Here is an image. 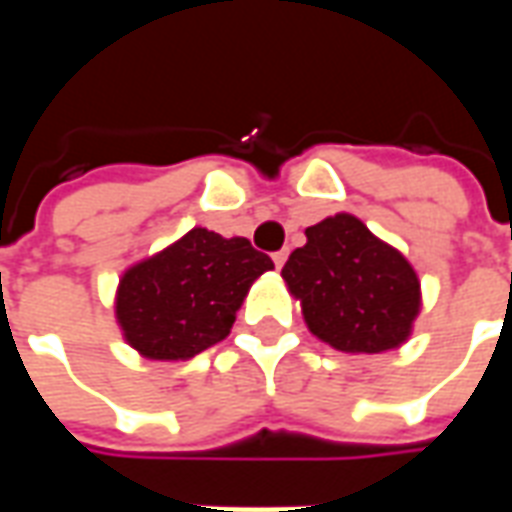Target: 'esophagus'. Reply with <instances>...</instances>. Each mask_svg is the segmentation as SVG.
Wrapping results in <instances>:
<instances>
[{"mask_svg": "<svg viewBox=\"0 0 512 512\" xmlns=\"http://www.w3.org/2000/svg\"><path fill=\"white\" fill-rule=\"evenodd\" d=\"M285 260H288V249H279V252H274V266L282 268L285 266Z\"/></svg>", "mask_w": 512, "mask_h": 512, "instance_id": "obj_1", "label": "esophagus"}]
</instances>
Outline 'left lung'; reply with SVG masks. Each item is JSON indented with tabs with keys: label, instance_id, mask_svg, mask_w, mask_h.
<instances>
[{
	"label": "left lung",
	"instance_id": "1",
	"mask_svg": "<svg viewBox=\"0 0 512 512\" xmlns=\"http://www.w3.org/2000/svg\"><path fill=\"white\" fill-rule=\"evenodd\" d=\"M310 332L345 354H381L408 340L419 279L406 257L351 213L307 227L282 268Z\"/></svg>",
	"mask_w": 512,
	"mask_h": 512
}]
</instances>
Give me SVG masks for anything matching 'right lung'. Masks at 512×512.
<instances>
[{
    "label": "right lung",
    "mask_w": 512,
    "mask_h": 512,
    "mask_svg": "<svg viewBox=\"0 0 512 512\" xmlns=\"http://www.w3.org/2000/svg\"><path fill=\"white\" fill-rule=\"evenodd\" d=\"M271 268V257L246 238L194 227L123 274L117 323L147 359H191L230 334L252 282Z\"/></svg>",
    "instance_id": "obj_1"
}]
</instances>
